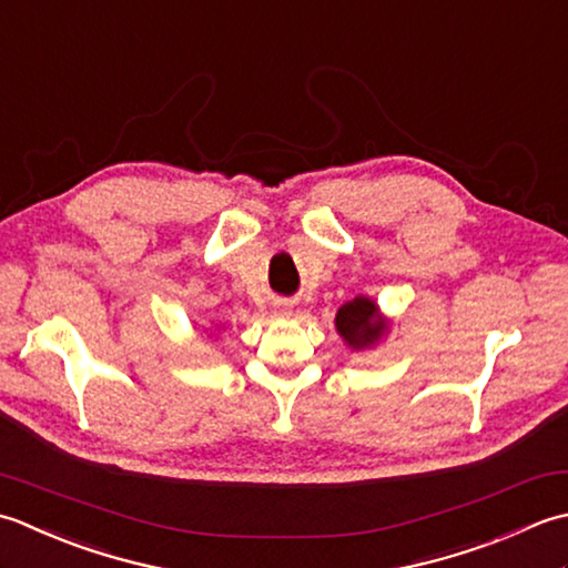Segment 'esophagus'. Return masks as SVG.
Masks as SVG:
<instances>
[{
  "label": "esophagus",
  "mask_w": 568,
  "mask_h": 568,
  "mask_svg": "<svg viewBox=\"0 0 568 568\" xmlns=\"http://www.w3.org/2000/svg\"><path fill=\"white\" fill-rule=\"evenodd\" d=\"M282 314H284V316H288V314H292V311H288V306H284V308H282Z\"/></svg>",
  "instance_id": "esophagus-1"
}]
</instances>
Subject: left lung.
I'll return each mask as SVG.
<instances>
[{"label": "left lung", "instance_id": "1", "mask_svg": "<svg viewBox=\"0 0 568 568\" xmlns=\"http://www.w3.org/2000/svg\"><path fill=\"white\" fill-rule=\"evenodd\" d=\"M389 323L382 318L379 308L373 298L355 296L348 304H343L335 314V331L351 345L353 351L373 348L387 333Z\"/></svg>", "mask_w": 568, "mask_h": 568}]
</instances>
